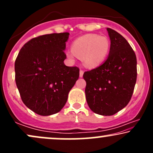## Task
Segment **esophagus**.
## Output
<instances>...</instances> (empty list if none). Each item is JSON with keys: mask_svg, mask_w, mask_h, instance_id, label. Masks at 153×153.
<instances>
[{"mask_svg": "<svg viewBox=\"0 0 153 153\" xmlns=\"http://www.w3.org/2000/svg\"><path fill=\"white\" fill-rule=\"evenodd\" d=\"M82 75H83V71H82V70H80V78H82Z\"/></svg>", "mask_w": 153, "mask_h": 153, "instance_id": "obj_1", "label": "esophagus"}]
</instances>
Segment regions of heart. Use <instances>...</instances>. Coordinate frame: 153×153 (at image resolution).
Listing matches in <instances>:
<instances>
[{"label": "heart", "mask_w": 153, "mask_h": 153, "mask_svg": "<svg viewBox=\"0 0 153 153\" xmlns=\"http://www.w3.org/2000/svg\"><path fill=\"white\" fill-rule=\"evenodd\" d=\"M109 50L110 42L106 36L85 34L73 42L72 51H68L66 56L71 61H74L77 56L82 59L84 66L94 68L104 61Z\"/></svg>", "instance_id": "b5f03b06"}]
</instances>
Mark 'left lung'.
Wrapping results in <instances>:
<instances>
[{
	"label": "left lung",
	"mask_w": 153,
	"mask_h": 153,
	"mask_svg": "<svg viewBox=\"0 0 153 153\" xmlns=\"http://www.w3.org/2000/svg\"><path fill=\"white\" fill-rule=\"evenodd\" d=\"M110 51L102 65L84 73L85 97L94 113L111 116L130 101L137 80V58L128 42L118 32L107 28Z\"/></svg>",
	"instance_id": "1"
}]
</instances>
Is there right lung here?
<instances>
[{"label":"right lung","mask_w":153,"mask_h":153,"mask_svg":"<svg viewBox=\"0 0 153 153\" xmlns=\"http://www.w3.org/2000/svg\"><path fill=\"white\" fill-rule=\"evenodd\" d=\"M68 32L33 38L15 62V80L21 98L29 109L41 116L57 113L79 78L77 67L64 64Z\"/></svg>","instance_id":"obj_1"}]
</instances>
